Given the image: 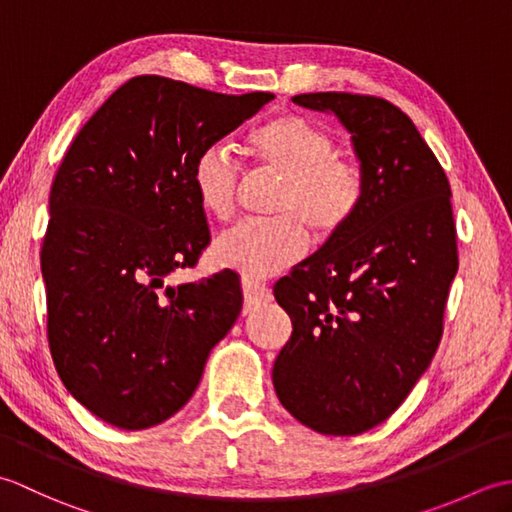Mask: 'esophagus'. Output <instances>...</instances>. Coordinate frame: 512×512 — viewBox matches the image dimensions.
I'll list each match as a JSON object with an SVG mask.
<instances>
[{"instance_id":"1","label":"esophagus","mask_w":512,"mask_h":512,"mask_svg":"<svg viewBox=\"0 0 512 512\" xmlns=\"http://www.w3.org/2000/svg\"><path fill=\"white\" fill-rule=\"evenodd\" d=\"M242 292H244V314L257 310L262 303L270 301V290L262 284H255V281H242Z\"/></svg>"}]
</instances>
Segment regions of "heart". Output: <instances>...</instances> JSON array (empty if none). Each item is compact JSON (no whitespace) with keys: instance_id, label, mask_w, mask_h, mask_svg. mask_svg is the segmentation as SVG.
<instances>
[{"instance_id":"obj_1","label":"heart","mask_w":512,"mask_h":512,"mask_svg":"<svg viewBox=\"0 0 512 512\" xmlns=\"http://www.w3.org/2000/svg\"><path fill=\"white\" fill-rule=\"evenodd\" d=\"M250 149L259 169L281 178L270 204V213L277 217L228 228L213 242L211 259L215 266L257 281L306 255V226L321 239L339 237L361 206L365 176L354 160L336 154L330 129L303 114L268 121L250 136ZM242 184V162L224 143L206 145L195 156L191 187L206 215L228 220Z\"/></svg>"}]
</instances>
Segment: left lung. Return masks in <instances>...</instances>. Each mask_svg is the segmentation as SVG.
<instances>
[{
  "label": "left lung",
  "instance_id": "obj_1",
  "mask_svg": "<svg viewBox=\"0 0 512 512\" xmlns=\"http://www.w3.org/2000/svg\"><path fill=\"white\" fill-rule=\"evenodd\" d=\"M334 114L365 176L345 231L275 284L292 336L273 367L277 396L323 436L376 427L427 372L458 273L451 187L411 118L378 96H292Z\"/></svg>",
  "mask_w": 512,
  "mask_h": 512
}]
</instances>
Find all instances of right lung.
<instances>
[{"label":"right lung","instance_id":"1","mask_svg":"<svg viewBox=\"0 0 512 512\" xmlns=\"http://www.w3.org/2000/svg\"><path fill=\"white\" fill-rule=\"evenodd\" d=\"M273 99L143 74L72 140L50 189L41 273L54 367L96 418L127 431L171 418L242 312L231 270L176 288L167 277L209 246L195 156Z\"/></svg>","mask_w":512,"mask_h":512}]
</instances>
